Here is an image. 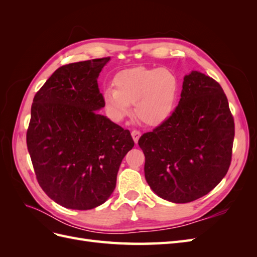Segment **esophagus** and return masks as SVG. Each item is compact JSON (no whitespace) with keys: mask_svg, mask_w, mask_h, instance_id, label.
<instances>
[{"mask_svg":"<svg viewBox=\"0 0 257 257\" xmlns=\"http://www.w3.org/2000/svg\"><path fill=\"white\" fill-rule=\"evenodd\" d=\"M141 135H142L141 132L137 131V130H134L133 132H132V137H133L135 144L138 143V139H139V137H141Z\"/></svg>","mask_w":257,"mask_h":257,"instance_id":"obj_1","label":"esophagus"}]
</instances>
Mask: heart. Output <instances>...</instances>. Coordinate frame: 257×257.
<instances>
[{"label":"heart","instance_id":"b5f03b06","mask_svg":"<svg viewBox=\"0 0 257 257\" xmlns=\"http://www.w3.org/2000/svg\"><path fill=\"white\" fill-rule=\"evenodd\" d=\"M114 89L103 91V104L108 115L119 122L131 112L147 125L165 122L177 104L179 80L174 72L162 67L136 66L122 69L113 77Z\"/></svg>","mask_w":257,"mask_h":257}]
</instances>
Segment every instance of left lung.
<instances>
[{"mask_svg": "<svg viewBox=\"0 0 257 257\" xmlns=\"http://www.w3.org/2000/svg\"><path fill=\"white\" fill-rule=\"evenodd\" d=\"M234 136V118L222 87L192 71L184 76L173 114L138 141L148 184L176 204L205 196L227 174Z\"/></svg>", "mask_w": 257, "mask_h": 257, "instance_id": "left-lung-1", "label": "left lung"}]
</instances>
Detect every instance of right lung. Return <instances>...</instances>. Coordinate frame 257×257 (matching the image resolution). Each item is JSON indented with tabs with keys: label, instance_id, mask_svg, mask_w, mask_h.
Returning a JSON list of instances; mask_svg holds the SVG:
<instances>
[{
	"label": "right lung",
	"instance_id": "add662e5",
	"mask_svg": "<svg viewBox=\"0 0 257 257\" xmlns=\"http://www.w3.org/2000/svg\"><path fill=\"white\" fill-rule=\"evenodd\" d=\"M110 58L59 67L31 107L27 146L43 191L68 209L89 210L110 197L125 154L134 147L123 130L97 111V78Z\"/></svg>",
	"mask_w": 257,
	"mask_h": 257
}]
</instances>
